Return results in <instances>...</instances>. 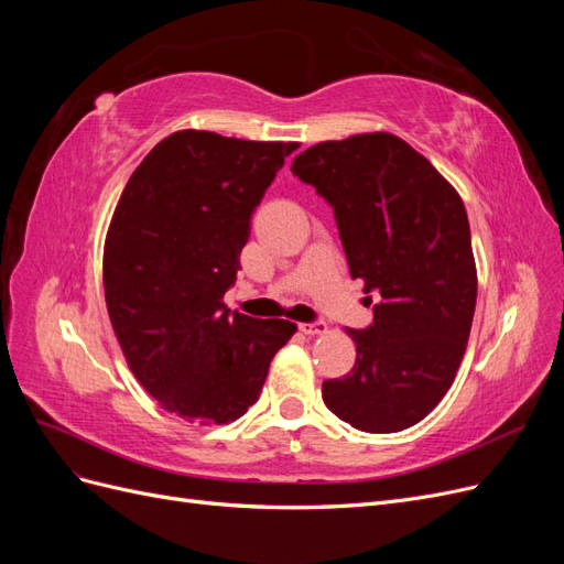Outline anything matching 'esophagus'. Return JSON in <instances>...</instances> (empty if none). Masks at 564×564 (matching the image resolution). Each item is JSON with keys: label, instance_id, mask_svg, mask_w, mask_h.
<instances>
[{"label": "esophagus", "instance_id": "obj_1", "mask_svg": "<svg viewBox=\"0 0 564 564\" xmlns=\"http://www.w3.org/2000/svg\"><path fill=\"white\" fill-rule=\"evenodd\" d=\"M299 329H301L303 334H308V336H317V334H324V332H327V322H324V319L301 322V324H299Z\"/></svg>", "mask_w": 564, "mask_h": 564}]
</instances>
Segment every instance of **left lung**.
Wrapping results in <instances>:
<instances>
[{"mask_svg": "<svg viewBox=\"0 0 564 564\" xmlns=\"http://www.w3.org/2000/svg\"><path fill=\"white\" fill-rule=\"evenodd\" d=\"M292 172L334 209L350 278L379 294L369 327L348 329L357 360L322 383L324 404L357 431H404L445 398L466 352L477 272L464 202L386 131L317 143Z\"/></svg>", "mask_w": 564, "mask_h": 564, "instance_id": "left-lung-1", "label": "left lung"}]
</instances>
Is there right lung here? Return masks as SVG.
Here are the masks:
<instances>
[{
    "label": "right lung",
    "instance_id": "add662e5",
    "mask_svg": "<svg viewBox=\"0 0 564 564\" xmlns=\"http://www.w3.org/2000/svg\"><path fill=\"white\" fill-rule=\"evenodd\" d=\"M299 143L166 135L131 174L104 251L112 329L166 412L228 423L259 400L296 324L230 313L251 214Z\"/></svg>",
    "mask_w": 564,
    "mask_h": 564
}]
</instances>
